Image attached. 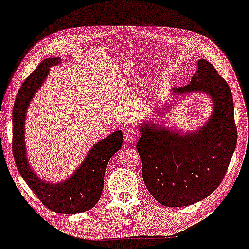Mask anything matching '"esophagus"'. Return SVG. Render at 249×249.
Segmentation results:
<instances>
[{"instance_id": "1", "label": "esophagus", "mask_w": 249, "mask_h": 249, "mask_svg": "<svg viewBox=\"0 0 249 249\" xmlns=\"http://www.w3.org/2000/svg\"><path fill=\"white\" fill-rule=\"evenodd\" d=\"M124 140L126 143L133 144L137 140V133L135 129H127L124 134Z\"/></svg>"}]
</instances>
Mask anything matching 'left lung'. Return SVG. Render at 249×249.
<instances>
[{"label":"left lung","mask_w":249,"mask_h":249,"mask_svg":"<svg viewBox=\"0 0 249 249\" xmlns=\"http://www.w3.org/2000/svg\"><path fill=\"white\" fill-rule=\"evenodd\" d=\"M201 91L211 97L213 112L199 131L180 134L151 122L141 124L136 144L147 190L166 207L201 201L219 187L237 144L233 101L228 84L205 59L190 84L176 94Z\"/></svg>","instance_id":"obj_1"}]
</instances>
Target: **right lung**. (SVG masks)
Segmentation results:
<instances>
[{
  "label": "right lung",
  "instance_id": "right-lung-1",
  "mask_svg": "<svg viewBox=\"0 0 249 249\" xmlns=\"http://www.w3.org/2000/svg\"><path fill=\"white\" fill-rule=\"evenodd\" d=\"M60 61V58L44 59L18 89L12 115V151L18 172L43 206L58 213L75 214L90 210L101 199L106 166L109 159L123 145V134L122 131H116L95 144L75 173L60 183L46 182L32 171L24 145L25 114L50 67L59 65Z\"/></svg>",
  "mask_w": 249,
  "mask_h": 249
}]
</instances>
